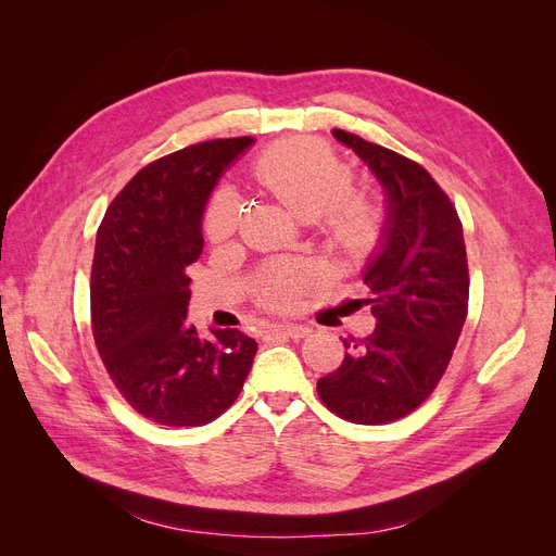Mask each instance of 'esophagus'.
Wrapping results in <instances>:
<instances>
[{
    "instance_id": "obj_1",
    "label": "esophagus",
    "mask_w": 556,
    "mask_h": 556,
    "mask_svg": "<svg viewBox=\"0 0 556 556\" xmlns=\"http://www.w3.org/2000/svg\"><path fill=\"white\" fill-rule=\"evenodd\" d=\"M268 336H285V339H304L308 327L304 325H271L266 329Z\"/></svg>"
}]
</instances>
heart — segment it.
<instances>
[{
    "label": "heart",
    "mask_w": 556,
    "mask_h": 556,
    "mask_svg": "<svg viewBox=\"0 0 556 556\" xmlns=\"http://www.w3.org/2000/svg\"><path fill=\"white\" fill-rule=\"evenodd\" d=\"M250 180L262 192L292 211L299 220L317 223L327 248L345 260H362L380 239L384 217L376 201L352 192V169L331 150L313 139H292L268 146L250 164ZM239 201L217 192L204 213L211 241H227L239 229ZM311 274L301 264H274L260 278L257 292L266 306H292L308 288Z\"/></svg>",
    "instance_id": "b5f03b06"
}]
</instances>
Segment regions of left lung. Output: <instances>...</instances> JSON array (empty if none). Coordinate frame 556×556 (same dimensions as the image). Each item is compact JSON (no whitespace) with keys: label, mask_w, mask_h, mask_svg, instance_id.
I'll list each match as a JSON object with an SVG mask.
<instances>
[{"label":"left lung","mask_w":556,"mask_h":556,"mask_svg":"<svg viewBox=\"0 0 556 556\" xmlns=\"http://www.w3.org/2000/svg\"><path fill=\"white\" fill-rule=\"evenodd\" d=\"M333 137L387 192L382 245L364 271L376 329L343 341L345 359L317 380L325 406L355 425H390L439 387L468 313V262L457 208L422 164L357 134Z\"/></svg>","instance_id":"obj_1"}]
</instances>
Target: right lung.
<instances>
[{"label": "right lung", "instance_id": "1", "mask_svg": "<svg viewBox=\"0 0 556 556\" xmlns=\"http://www.w3.org/2000/svg\"><path fill=\"white\" fill-rule=\"evenodd\" d=\"M250 137L180 148L134 176L97 229L90 323L99 357L129 406L164 427H204L243 390L257 343L239 329L201 341L185 323L201 213Z\"/></svg>", "mask_w": 556, "mask_h": 556}]
</instances>
